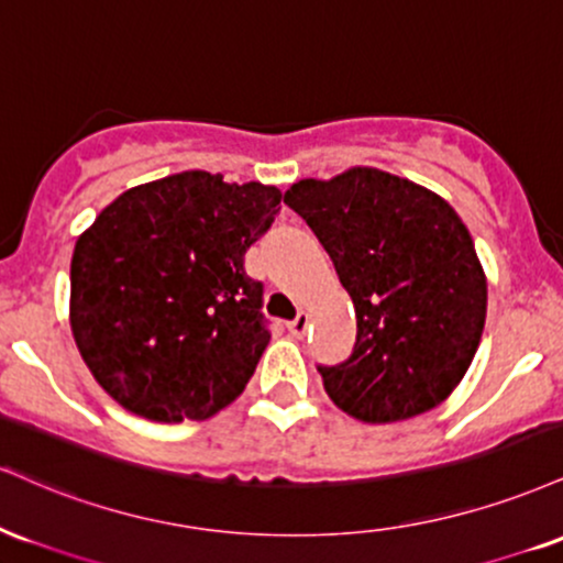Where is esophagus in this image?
<instances>
[{"instance_id": "1", "label": "esophagus", "mask_w": 563, "mask_h": 563, "mask_svg": "<svg viewBox=\"0 0 563 563\" xmlns=\"http://www.w3.org/2000/svg\"><path fill=\"white\" fill-rule=\"evenodd\" d=\"M308 323H310V319H308V313H306V310H300V313H297V316H295V319L287 323V327H289V332H292L295 336H302V334H306V332H308Z\"/></svg>"}]
</instances>
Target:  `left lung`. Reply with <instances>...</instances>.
Masks as SVG:
<instances>
[{"instance_id": "obj_1", "label": "left lung", "mask_w": 563, "mask_h": 563, "mask_svg": "<svg viewBox=\"0 0 563 563\" xmlns=\"http://www.w3.org/2000/svg\"><path fill=\"white\" fill-rule=\"evenodd\" d=\"M284 202L319 236L355 306L353 353L319 366L334 406L368 424L440 406L464 379L487 313L485 271L459 213L376 168L306 178Z\"/></svg>"}]
</instances>
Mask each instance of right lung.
<instances>
[{
	"label": "right lung",
	"instance_id": "add662e5",
	"mask_svg": "<svg viewBox=\"0 0 563 563\" xmlns=\"http://www.w3.org/2000/svg\"><path fill=\"white\" fill-rule=\"evenodd\" d=\"M279 202L276 187L184 170L123 191L78 236L70 329L125 411L202 421L240 398L271 340L244 253Z\"/></svg>",
	"mask_w": 563,
	"mask_h": 563
}]
</instances>
